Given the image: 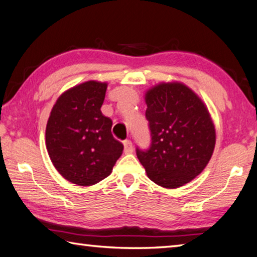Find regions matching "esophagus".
<instances>
[{
    "mask_svg": "<svg viewBox=\"0 0 257 257\" xmlns=\"http://www.w3.org/2000/svg\"><path fill=\"white\" fill-rule=\"evenodd\" d=\"M123 146H124V153H125V154L133 153L134 146H133V143L130 142L129 139H125V141L123 142Z\"/></svg>",
    "mask_w": 257,
    "mask_h": 257,
    "instance_id": "34e87169",
    "label": "esophagus"
}]
</instances>
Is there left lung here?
<instances>
[{"mask_svg": "<svg viewBox=\"0 0 257 257\" xmlns=\"http://www.w3.org/2000/svg\"><path fill=\"white\" fill-rule=\"evenodd\" d=\"M150 149L136 150L147 176L178 188L201 173L215 146V128L203 101L181 82H161L145 94Z\"/></svg>", "mask_w": 257, "mask_h": 257, "instance_id": "left-lung-1", "label": "left lung"}]
</instances>
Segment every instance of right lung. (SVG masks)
I'll use <instances>...</instances> for the list:
<instances>
[{"label": "right lung", "instance_id": "right-lung-1", "mask_svg": "<svg viewBox=\"0 0 257 257\" xmlns=\"http://www.w3.org/2000/svg\"><path fill=\"white\" fill-rule=\"evenodd\" d=\"M106 82L89 80L56 99L46 124V149L56 170L78 186L110 176L123 151L112 136V120L103 115Z\"/></svg>", "mask_w": 257, "mask_h": 257}]
</instances>
